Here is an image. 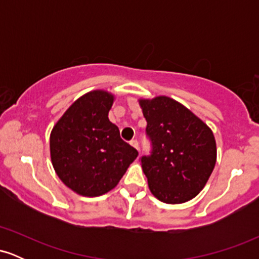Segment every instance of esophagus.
I'll return each mask as SVG.
<instances>
[{"instance_id":"1","label":"esophagus","mask_w":259,"mask_h":259,"mask_svg":"<svg viewBox=\"0 0 259 259\" xmlns=\"http://www.w3.org/2000/svg\"><path fill=\"white\" fill-rule=\"evenodd\" d=\"M130 145H132V146H133L134 148H136V150L139 151V142L136 141V140H133V141L130 142Z\"/></svg>"}]
</instances>
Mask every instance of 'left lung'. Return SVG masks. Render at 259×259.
Segmentation results:
<instances>
[{
  "mask_svg": "<svg viewBox=\"0 0 259 259\" xmlns=\"http://www.w3.org/2000/svg\"><path fill=\"white\" fill-rule=\"evenodd\" d=\"M152 141L141 167L150 191L169 204L184 203L206 186L217 162L212 129L189 108L168 96L139 99Z\"/></svg>",
  "mask_w": 259,
  "mask_h": 259,
  "instance_id": "obj_1",
  "label": "left lung"
}]
</instances>
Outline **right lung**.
<instances>
[{"label":"right lung","mask_w":259,"mask_h":259,"mask_svg":"<svg viewBox=\"0 0 259 259\" xmlns=\"http://www.w3.org/2000/svg\"><path fill=\"white\" fill-rule=\"evenodd\" d=\"M114 100L106 90L86 92L52 127L53 169L62 183L80 196L96 197L111 191L139 154L108 119Z\"/></svg>","instance_id":"add662e5"}]
</instances>
